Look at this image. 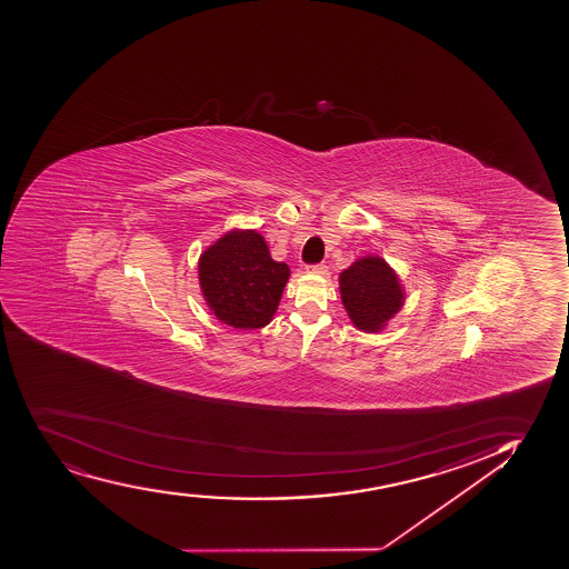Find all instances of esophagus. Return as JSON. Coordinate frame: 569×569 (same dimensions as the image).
I'll return each instance as SVG.
<instances>
[{"label":"esophagus","instance_id":"34e87169","mask_svg":"<svg viewBox=\"0 0 569 569\" xmlns=\"http://www.w3.org/2000/svg\"><path fill=\"white\" fill-rule=\"evenodd\" d=\"M309 273L313 274H327L328 268L325 263H313V266H308Z\"/></svg>","mask_w":569,"mask_h":569}]
</instances>
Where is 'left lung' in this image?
Wrapping results in <instances>:
<instances>
[{
  "mask_svg": "<svg viewBox=\"0 0 569 569\" xmlns=\"http://www.w3.org/2000/svg\"><path fill=\"white\" fill-rule=\"evenodd\" d=\"M343 308L362 332H379L405 306V290L391 266L365 256L340 273Z\"/></svg>",
  "mask_w": 569,
  "mask_h": 569,
  "instance_id": "8db88e82",
  "label": "left lung"
}]
</instances>
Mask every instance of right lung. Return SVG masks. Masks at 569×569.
Returning <instances> with one entry per match:
<instances>
[{
  "label": "right lung",
  "instance_id": "1",
  "mask_svg": "<svg viewBox=\"0 0 569 569\" xmlns=\"http://www.w3.org/2000/svg\"><path fill=\"white\" fill-rule=\"evenodd\" d=\"M290 269L274 261L254 229H231L199 258V284L216 319L228 327H266L279 308Z\"/></svg>",
  "mask_w": 569,
  "mask_h": 569
}]
</instances>
